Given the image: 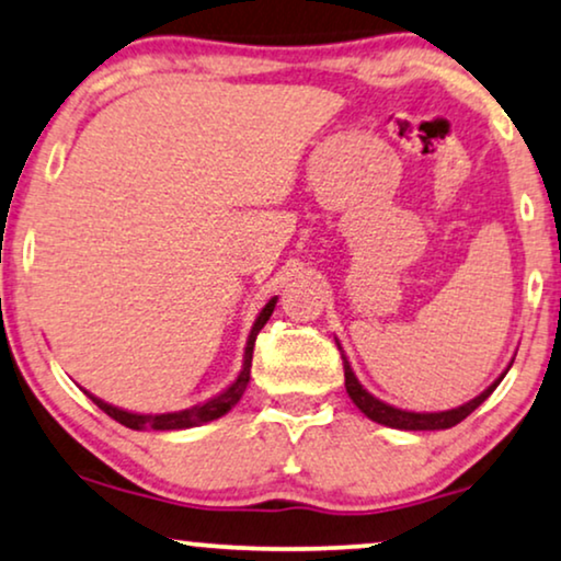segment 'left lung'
<instances>
[{
  "instance_id": "left-lung-1",
  "label": "left lung",
  "mask_w": 561,
  "mask_h": 561,
  "mask_svg": "<svg viewBox=\"0 0 561 561\" xmlns=\"http://www.w3.org/2000/svg\"><path fill=\"white\" fill-rule=\"evenodd\" d=\"M342 350V346H339ZM344 386H346V393H350V399L354 401V407H357L367 420L378 422V424H386V427H393V430H448V427H456L458 422H463L466 416L471 414L473 409H479L481 403H484L489 396H492L494 388L500 386V380L505 378V373L500 375L497 380L492 382V386L486 388L484 393H479L477 399H471L469 403H463V407L458 409H448V411H407V409H396L391 403H382L380 399H375L373 393H367L363 388V382L357 380V375L352 373V365L350 359L344 357Z\"/></svg>"
}]
</instances>
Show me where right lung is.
Segmentation results:
<instances>
[{"label": "right lung", "instance_id": "1", "mask_svg": "<svg viewBox=\"0 0 561 561\" xmlns=\"http://www.w3.org/2000/svg\"><path fill=\"white\" fill-rule=\"evenodd\" d=\"M274 305H276V297H272V300L264 305V310H261V313H259L256 323H253L251 336H248V344H245V354H243V370H240L238 380L232 382L230 388H225L222 393L215 396V399L198 403V407L183 409V411H170V414H131V411H124V409H118V407H111V403H105L101 399H95V396H92V393H88V396L98 403V409H103L105 414L111 416V420L122 422L124 427H129V430H160V432L188 430V427H198V424H207L211 420H219V416L228 414V411L236 407L240 399H243V393H245V388H248V380H251L253 344H256L259 331L264 329V323L268 321V316L274 313Z\"/></svg>", "mask_w": 561, "mask_h": 561}]
</instances>
